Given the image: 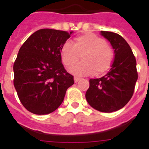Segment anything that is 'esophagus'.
<instances>
[{
    "label": "esophagus",
    "mask_w": 149,
    "mask_h": 149,
    "mask_svg": "<svg viewBox=\"0 0 149 149\" xmlns=\"http://www.w3.org/2000/svg\"><path fill=\"white\" fill-rule=\"evenodd\" d=\"M80 80H81V78H79V77H74V82H75V83H77L79 81H80Z\"/></svg>",
    "instance_id": "34e87169"
}]
</instances>
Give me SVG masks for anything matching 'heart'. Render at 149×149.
<instances>
[{"mask_svg":"<svg viewBox=\"0 0 149 149\" xmlns=\"http://www.w3.org/2000/svg\"><path fill=\"white\" fill-rule=\"evenodd\" d=\"M60 57L63 64L71 67L79 60L82 54V62L70 69L75 75L85 76L104 73L113 61V51L104 39L92 33H87L74 39L73 42H65L61 46Z\"/></svg>","mask_w":149,"mask_h":149,"instance_id":"heart-1","label":"heart"}]
</instances>
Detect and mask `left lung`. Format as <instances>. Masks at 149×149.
<instances>
[{
    "instance_id": "1",
    "label": "left lung",
    "mask_w": 149,
    "mask_h": 149,
    "mask_svg": "<svg viewBox=\"0 0 149 149\" xmlns=\"http://www.w3.org/2000/svg\"><path fill=\"white\" fill-rule=\"evenodd\" d=\"M114 50L110 69L101 78L90 79L86 99L95 110L112 113L125 106L131 98L137 81L136 62L127 42L119 34L101 31Z\"/></svg>"
}]
</instances>
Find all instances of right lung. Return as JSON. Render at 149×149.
Listing matches in <instances>:
<instances>
[{
  "label": "right lung",
  "mask_w": 149,
  "mask_h": 149,
  "mask_svg": "<svg viewBox=\"0 0 149 149\" xmlns=\"http://www.w3.org/2000/svg\"><path fill=\"white\" fill-rule=\"evenodd\" d=\"M72 33L41 29L19 49L13 65L14 86L23 106L33 113L45 115L56 110L74 83L60 54Z\"/></svg>",
  "instance_id": "1"
}]
</instances>
